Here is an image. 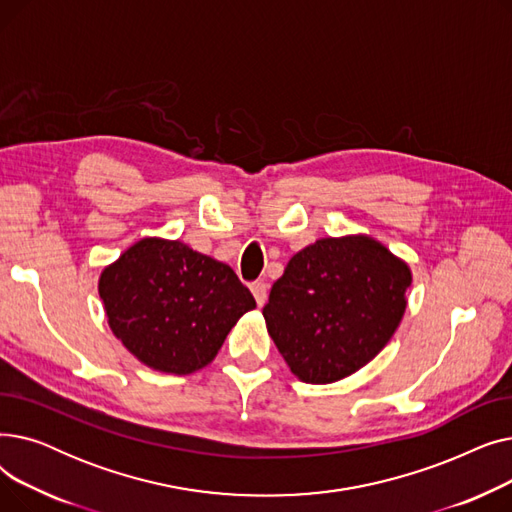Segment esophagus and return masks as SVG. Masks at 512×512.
Returning <instances> with one entry per match:
<instances>
[{
  "instance_id": "1",
  "label": "esophagus",
  "mask_w": 512,
  "mask_h": 512,
  "mask_svg": "<svg viewBox=\"0 0 512 512\" xmlns=\"http://www.w3.org/2000/svg\"><path fill=\"white\" fill-rule=\"evenodd\" d=\"M251 292H253V297H255L259 307L267 301V284L265 282H253L251 284Z\"/></svg>"
}]
</instances>
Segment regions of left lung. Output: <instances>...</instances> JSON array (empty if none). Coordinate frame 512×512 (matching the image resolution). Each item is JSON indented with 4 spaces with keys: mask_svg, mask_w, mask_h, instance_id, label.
Segmentation results:
<instances>
[{
    "mask_svg": "<svg viewBox=\"0 0 512 512\" xmlns=\"http://www.w3.org/2000/svg\"><path fill=\"white\" fill-rule=\"evenodd\" d=\"M411 272L367 236L321 238L294 255L263 317L299 380L332 384L367 365L396 332Z\"/></svg>",
    "mask_w": 512,
    "mask_h": 512,
    "instance_id": "8db88e82",
    "label": "left lung"
}]
</instances>
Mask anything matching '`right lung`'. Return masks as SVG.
I'll return each mask as SVG.
<instances>
[{
  "label": "right lung",
  "mask_w": 512,
  "mask_h": 512,
  "mask_svg": "<svg viewBox=\"0 0 512 512\" xmlns=\"http://www.w3.org/2000/svg\"><path fill=\"white\" fill-rule=\"evenodd\" d=\"M112 332L145 365L186 375L205 367L242 313L255 309L232 267L178 240L143 238L99 280Z\"/></svg>",
  "instance_id": "add662e5"
}]
</instances>
